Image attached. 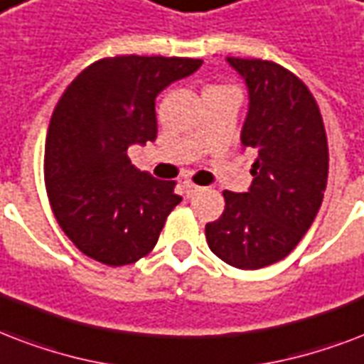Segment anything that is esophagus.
<instances>
[{"instance_id": "esophagus-1", "label": "esophagus", "mask_w": 364, "mask_h": 364, "mask_svg": "<svg viewBox=\"0 0 364 364\" xmlns=\"http://www.w3.org/2000/svg\"><path fill=\"white\" fill-rule=\"evenodd\" d=\"M182 186H184L186 196H196L197 191H201V190H203L201 186L193 184V182H191V180H184V182H182Z\"/></svg>"}]
</instances>
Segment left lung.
Instances as JSON below:
<instances>
[{
    "label": "left lung",
    "mask_w": 364,
    "mask_h": 364,
    "mask_svg": "<svg viewBox=\"0 0 364 364\" xmlns=\"http://www.w3.org/2000/svg\"><path fill=\"white\" fill-rule=\"evenodd\" d=\"M245 80L249 112L241 144L256 151L249 191H224L226 208L205 226L208 249L239 269L283 260L319 213L328 144L319 106L296 75L275 62L228 56Z\"/></svg>",
    "instance_id": "1"
}]
</instances>
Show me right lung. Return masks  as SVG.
I'll list each match as a JSON object with an SVG mask.
<instances>
[{
	"mask_svg": "<svg viewBox=\"0 0 364 364\" xmlns=\"http://www.w3.org/2000/svg\"><path fill=\"white\" fill-rule=\"evenodd\" d=\"M199 58L114 56L85 68L56 104L45 140V186L62 232L106 266L156 247L182 201L174 182L140 173L127 150L157 138L156 98L199 70Z\"/></svg>",
	"mask_w": 364,
	"mask_h": 364,
	"instance_id": "obj_1",
	"label": "right lung"
}]
</instances>
